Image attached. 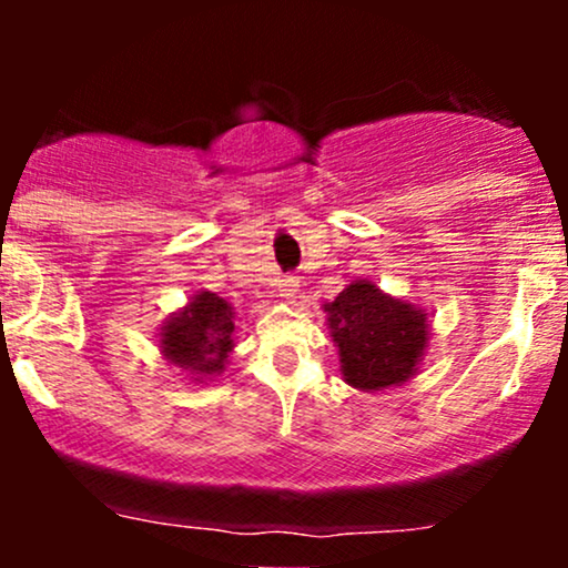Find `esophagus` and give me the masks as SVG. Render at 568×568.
Masks as SVG:
<instances>
[{"mask_svg": "<svg viewBox=\"0 0 568 568\" xmlns=\"http://www.w3.org/2000/svg\"><path fill=\"white\" fill-rule=\"evenodd\" d=\"M280 296L285 298V302H293V298L298 296V277H283L280 280Z\"/></svg>", "mask_w": 568, "mask_h": 568, "instance_id": "1", "label": "esophagus"}]
</instances>
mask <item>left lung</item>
I'll return each mask as SVG.
<instances>
[{"label":"left lung","instance_id":"left-lung-1","mask_svg":"<svg viewBox=\"0 0 568 568\" xmlns=\"http://www.w3.org/2000/svg\"><path fill=\"white\" fill-rule=\"evenodd\" d=\"M325 312L349 387L376 393L419 374L429 338L427 310L389 296L371 280H352Z\"/></svg>","mask_w":568,"mask_h":568}]
</instances>
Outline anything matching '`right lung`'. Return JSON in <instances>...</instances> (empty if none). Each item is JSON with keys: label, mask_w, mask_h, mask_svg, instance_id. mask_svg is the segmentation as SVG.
I'll list each match as a JSON object with an SVG mask.
<instances>
[{"label": "right lung", "mask_w": 568, "mask_h": 568, "mask_svg": "<svg viewBox=\"0 0 568 568\" xmlns=\"http://www.w3.org/2000/svg\"><path fill=\"white\" fill-rule=\"evenodd\" d=\"M234 349V306L211 291H197L160 328V352L194 384L213 382Z\"/></svg>", "instance_id": "add662e5"}]
</instances>
